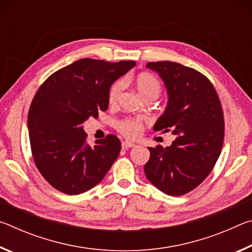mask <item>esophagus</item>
<instances>
[{"instance_id":"34e87169","label":"esophagus","mask_w":252,"mask_h":252,"mask_svg":"<svg viewBox=\"0 0 252 252\" xmlns=\"http://www.w3.org/2000/svg\"><path fill=\"white\" fill-rule=\"evenodd\" d=\"M133 147H135V144L132 143V142H127V141H123V142H122V148H123V149L133 148Z\"/></svg>"}]
</instances>
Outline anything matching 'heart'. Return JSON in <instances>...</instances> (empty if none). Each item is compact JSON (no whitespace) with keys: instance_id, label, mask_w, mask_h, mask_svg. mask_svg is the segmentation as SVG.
Returning <instances> with one entry per match:
<instances>
[{"instance_id":"1","label":"heart","mask_w":252,"mask_h":252,"mask_svg":"<svg viewBox=\"0 0 252 252\" xmlns=\"http://www.w3.org/2000/svg\"><path fill=\"white\" fill-rule=\"evenodd\" d=\"M134 85L138 90L139 94L143 99H147L149 96L158 97L161 91L160 82L156 76L149 73H142L138 75L134 80ZM125 90V82L123 81H117L112 84L109 91V103L111 105H116L122 95V92ZM119 130L127 138H135L142 130V125L134 120H126L119 123Z\"/></svg>"}]
</instances>
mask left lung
Instances as JSON below:
<instances>
[{
	"label": "left lung",
	"instance_id": "obj_1",
	"mask_svg": "<svg viewBox=\"0 0 252 252\" xmlns=\"http://www.w3.org/2000/svg\"><path fill=\"white\" fill-rule=\"evenodd\" d=\"M167 90V106L153 126L177 136L170 147L148 148L144 173L157 189L178 197L197 188L215 167L224 135L218 94L206 76L176 62H149Z\"/></svg>",
	"mask_w": 252,
	"mask_h": 252
}]
</instances>
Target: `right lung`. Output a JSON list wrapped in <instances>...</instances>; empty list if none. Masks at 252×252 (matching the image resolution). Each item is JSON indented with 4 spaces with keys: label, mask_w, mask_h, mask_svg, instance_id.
Instances as JSON below:
<instances>
[{
    "label": "right lung",
    "mask_w": 252,
    "mask_h": 252,
    "mask_svg": "<svg viewBox=\"0 0 252 252\" xmlns=\"http://www.w3.org/2000/svg\"><path fill=\"white\" fill-rule=\"evenodd\" d=\"M134 61L81 59L46 79L28 116L34 163L55 189L75 195L92 189L112 167L121 150L116 135L87 143L83 123L109 108L111 85Z\"/></svg>",
    "instance_id": "obj_1"
}]
</instances>
